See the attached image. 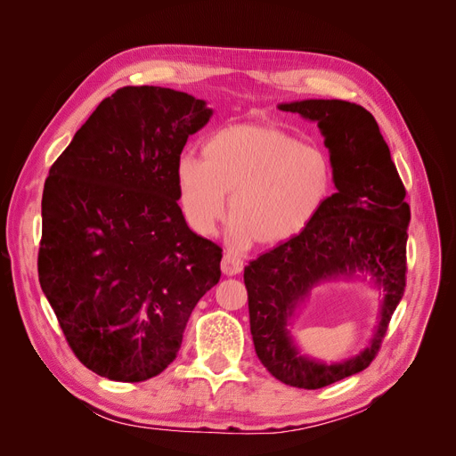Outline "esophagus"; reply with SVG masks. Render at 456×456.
Listing matches in <instances>:
<instances>
[{"instance_id": "esophagus-1", "label": "esophagus", "mask_w": 456, "mask_h": 456, "mask_svg": "<svg viewBox=\"0 0 456 456\" xmlns=\"http://www.w3.org/2000/svg\"><path fill=\"white\" fill-rule=\"evenodd\" d=\"M244 270V260L238 256V255H234V253H225L224 255V260H222V272L225 273V275H238Z\"/></svg>"}]
</instances>
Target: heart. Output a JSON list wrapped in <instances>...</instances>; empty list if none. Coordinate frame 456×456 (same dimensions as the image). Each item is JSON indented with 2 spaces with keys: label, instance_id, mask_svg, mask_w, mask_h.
I'll use <instances>...</instances> for the list:
<instances>
[{
  "label": "heart",
  "instance_id": "b5f03b06",
  "mask_svg": "<svg viewBox=\"0 0 456 456\" xmlns=\"http://www.w3.org/2000/svg\"><path fill=\"white\" fill-rule=\"evenodd\" d=\"M201 157L184 155L175 166L181 210L200 234L216 231L231 196L234 240L277 246L313 225L332 194L329 155L279 127H220L203 142Z\"/></svg>",
  "mask_w": 456,
  "mask_h": 456
}]
</instances>
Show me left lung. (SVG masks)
<instances>
[{
	"instance_id": "left-lung-1",
	"label": "left lung",
	"mask_w": 456,
	"mask_h": 456,
	"mask_svg": "<svg viewBox=\"0 0 456 456\" xmlns=\"http://www.w3.org/2000/svg\"><path fill=\"white\" fill-rule=\"evenodd\" d=\"M277 107L318 124L337 191L306 231L246 266L249 325L258 361L275 379L316 390L366 370L375 358L404 294L411 207L387 142L364 107L342 100ZM358 278L383 290L370 344L332 365L303 355L289 325L309 292L329 280Z\"/></svg>"
}]
</instances>
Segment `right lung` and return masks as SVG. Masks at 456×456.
Listing matches in <instances>:
<instances>
[{"instance_id": "obj_1", "label": "right lung", "mask_w": 456, "mask_h": 456, "mask_svg": "<svg viewBox=\"0 0 456 456\" xmlns=\"http://www.w3.org/2000/svg\"><path fill=\"white\" fill-rule=\"evenodd\" d=\"M207 102L124 86L55 160L42 196L38 281L79 361L118 382L170 366L198 301L218 284L222 248L191 231L175 166Z\"/></svg>"}]
</instances>
